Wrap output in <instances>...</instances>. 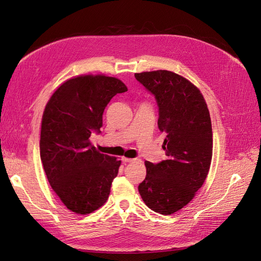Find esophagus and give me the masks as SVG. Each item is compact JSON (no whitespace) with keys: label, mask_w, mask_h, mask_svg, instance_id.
I'll return each mask as SVG.
<instances>
[{"label":"esophagus","mask_w":261,"mask_h":261,"mask_svg":"<svg viewBox=\"0 0 261 261\" xmlns=\"http://www.w3.org/2000/svg\"><path fill=\"white\" fill-rule=\"evenodd\" d=\"M134 159H131V158H125V157H122L121 158V161L123 162V163H128V162H132Z\"/></svg>","instance_id":"esophagus-1"}]
</instances>
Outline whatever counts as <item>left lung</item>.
Instances as JSON below:
<instances>
[{"label": "left lung", "mask_w": 261, "mask_h": 261, "mask_svg": "<svg viewBox=\"0 0 261 261\" xmlns=\"http://www.w3.org/2000/svg\"><path fill=\"white\" fill-rule=\"evenodd\" d=\"M158 105V128L167 137V159L146 161L139 192L150 210L170 215L184 207L203 185L212 160L213 133L207 105L197 87L166 70L134 74Z\"/></svg>", "instance_id": "obj_1"}]
</instances>
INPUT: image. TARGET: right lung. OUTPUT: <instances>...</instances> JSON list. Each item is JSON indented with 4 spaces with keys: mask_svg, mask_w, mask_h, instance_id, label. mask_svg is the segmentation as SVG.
Masks as SVG:
<instances>
[{
    "mask_svg": "<svg viewBox=\"0 0 261 261\" xmlns=\"http://www.w3.org/2000/svg\"><path fill=\"white\" fill-rule=\"evenodd\" d=\"M127 90L115 77L76 76L63 83L46 105L41 160L56 195L76 214L92 213L109 199L121 161L100 153L89 139L91 133L101 132L111 99Z\"/></svg>",
    "mask_w": 261,
    "mask_h": 261,
    "instance_id": "right-lung-1",
    "label": "right lung"
}]
</instances>
